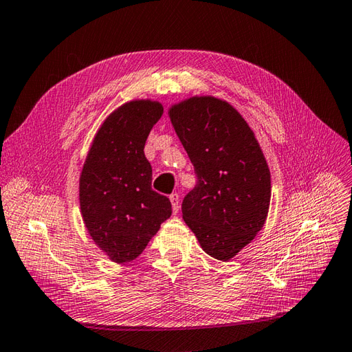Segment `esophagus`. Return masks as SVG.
Returning a JSON list of instances; mask_svg holds the SVG:
<instances>
[{"label": "esophagus", "mask_w": 352, "mask_h": 352, "mask_svg": "<svg viewBox=\"0 0 352 352\" xmlns=\"http://www.w3.org/2000/svg\"><path fill=\"white\" fill-rule=\"evenodd\" d=\"M169 201H170V205H173V212L177 214L178 210H179V196L177 193L170 195L169 196Z\"/></svg>", "instance_id": "obj_1"}]
</instances>
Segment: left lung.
I'll list each match as a JSON object with an SVG mask.
<instances>
[{"label":"left lung","instance_id":"8db88e82","mask_svg":"<svg viewBox=\"0 0 352 352\" xmlns=\"http://www.w3.org/2000/svg\"><path fill=\"white\" fill-rule=\"evenodd\" d=\"M168 116L197 177L183 201V220L206 254L228 262L267 217L270 173L263 151L244 117L220 98L183 99Z\"/></svg>","mask_w":352,"mask_h":352}]
</instances>
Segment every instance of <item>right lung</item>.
I'll list each match as a JSON object with an SVG mask.
<instances>
[{"instance_id":"right-lung-1","label":"right lung","mask_w":352,"mask_h":352,"mask_svg":"<svg viewBox=\"0 0 352 352\" xmlns=\"http://www.w3.org/2000/svg\"><path fill=\"white\" fill-rule=\"evenodd\" d=\"M164 107L132 99L99 126L78 179L80 211L90 238L114 263L137 258L170 217L166 196L151 190L144 146Z\"/></svg>"}]
</instances>
